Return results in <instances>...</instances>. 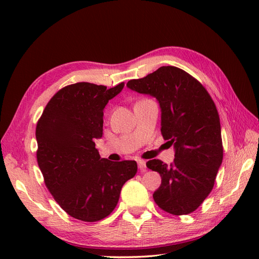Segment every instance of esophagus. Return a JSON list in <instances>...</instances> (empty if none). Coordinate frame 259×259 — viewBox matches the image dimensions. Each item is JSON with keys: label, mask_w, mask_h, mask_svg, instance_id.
Returning <instances> with one entry per match:
<instances>
[{"label": "esophagus", "mask_w": 259, "mask_h": 259, "mask_svg": "<svg viewBox=\"0 0 259 259\" xmlns=\"http://www.w3.org/2000/svg\"><path fill=\"white\" fill-rule=\"evenodd\" d=\"M138 167L140 169V171H146L147 169V164H146V161L145 160H138Z\"/></svg>", "instance_id": "obj_1"}]
</instances>
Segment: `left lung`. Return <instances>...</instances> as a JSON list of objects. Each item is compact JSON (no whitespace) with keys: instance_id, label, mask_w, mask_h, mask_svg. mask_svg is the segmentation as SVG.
Returning <instances> with one entry per match:
<instances>
[{"instance_id":"left-lung-1","label":"left lung","mask_w":259,"mask_h":259,"mask_svg":"<svg viewBox=\"0 0 259 259\" xmlns=\"http://www.w3.org/2000/svg\"><path fill=\"white\" fill-rule=\"evenodd\" d=\"M126 87L157 99L161 135L175 148L169 166L158 159L147 162L161 177L153 199L176 216L195 211L212 190L223 162L221 120L211 97L194 76L171 65L130 80Z\"/></svg>"}]
</instances>
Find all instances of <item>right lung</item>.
I'll list each match as a JSON object with an SVG mask.
<instances>
[{"label": "right lung", "mask_w": 259, "mask_h": 259, "mask_svg": "<svg viewBox=\"0 0 259 259\" xmlns=\"http://www.w3.org/2000/svg\"><path fill=\"white\" fill-rule=\"evenodd\" d=\"M124 83L107 89L89 82L62 88L48 102L35 130L36 159L49 191L63 210L83 222L106 218L117 206L135 160L109 161L96 149L103 109Z\"/></svg>", "instance_id": "right-lung-1"}]
</instances>
